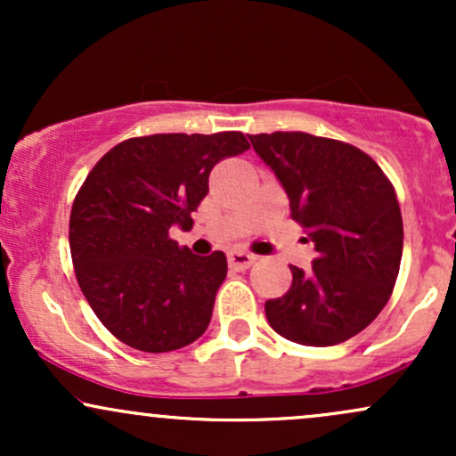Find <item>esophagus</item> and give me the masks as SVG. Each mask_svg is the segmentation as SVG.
<instances>
[{"instance_id":"34e87169","label":"esophagus","mask_w":456,"mask_h":456,"mask_svg":"<svg viewBox=\"0 0 456 456\" xmlns=\"http://www.w3.org/2000/svg\"><path fill=\"white\" fill-rule=\"evenodd\" d=\"M227 259H229V265H232V268H235V270H248L250 265L255 264V259H257V257H255L253 253H246V250L233 248V250H229Z\"/></svg>"}]
</instances>
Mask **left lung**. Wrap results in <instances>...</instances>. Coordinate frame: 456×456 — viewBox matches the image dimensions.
Instances as JSON below:
<instances>
[{"label":"left lung","mask_w":456,"mask_h":456,"mask_svg":"<svg viewBox=\"0 0 456 456\" xmlns=\"http://www.w3.org/2000/svg\"><path fill=\"white\" fill-rule=\"evenodd\" d=\"M248 139L315 244L313 268L289 265V291L265 302L268 323L308 347L347 341L379 315L399 276L403 218L395 188L378 162L343 141L308 133Z\"/></svg>","instance_id":"1"}]
</instances>
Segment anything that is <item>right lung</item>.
<instances>
[{"instance_id": "right-lung-1", "label": "right lung", "mask_w": 456, "mask_h": 456, "mask_svg": "<svg viewBox=\"0 0 456 456\" xmlns=\"http://www.w3.org/2000/svg\"><path fill=\"white\" fill-rule=\"evenodd\" d=\"M248 148L242 133L134 137L109 150L86 177L70 212L72 265L115 338L162 354L206 332L227 257L180 248L169 229L192 227L214 165Z\"/></svg>"}]
</instances>
